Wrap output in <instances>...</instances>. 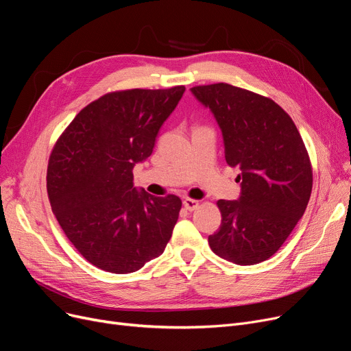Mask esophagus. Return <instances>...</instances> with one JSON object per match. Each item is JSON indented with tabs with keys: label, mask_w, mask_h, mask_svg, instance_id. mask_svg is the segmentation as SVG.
Instances as JSON below:
<instances>
[{
	"label": "esophagus",
	"mask_w": 351,
	"mask_h": 351,
	"mask_svg": "<svg viewBox=\"0 0 351 351\" xmlns=\"http://www.w3.org/2000/svg\"><path fill=\"white\" fill-rule=\"evenodd\" d=\"M184 206L188 210H195L197 206H199V201L191 199V197H185V199H184Z\"/></svg>",
	"instance_id": "obj_1"
}]
</instances>
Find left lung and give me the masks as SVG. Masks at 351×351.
I'll return each instance as SVG.
<instances>
[{"label":"left lung","mask_w":351,"mask_h":351,"mask_svg":"<svg viewBox=\"0 0 351 351\" xmlns=\"http://www.w3.org/2000/svg\"><path fill=\"white\" fill-rule=\"evenodd\" d=\"M215 116L226 163L239 167L238 201L217 202L222 221L210 250L239 265L276 254L306 212L313 167L289 114L269 97L228 83L191 88Z\"/></svg>","instance_id":"8db88e82"}]
</instances>
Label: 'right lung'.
Returning a JSON list of instances; mask_svg holds the SVG:
<instances>
[{
	"label": "right lung",
	"mask_w": 351,
	"mask_h": 351,
	"mask_svg": "<svg viewBox=\"0 0 351 351\" xmlns=\"http://www.w3.org/2000/svg\"><path fill=\"white\" fill-rule=\"evenodd\" d=\"M184 91L175 86L106 93L80 110L51 150V209L74 248L100 269L138 271L172 237L182 201L139 192L132 171L152 155Z\"/></svg>",
	"instance_id": "1"
}]
</instances>
